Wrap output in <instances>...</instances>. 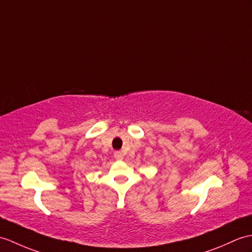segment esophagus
<instances>
[{"label":"esophagus","mask_w":252,"mask_h":252,"mask_svg":"<svg viewBox=\"0 0 252 252\" xmlns=\"http://www.w3.org/2000/svg\"><path fill=\"white\" fill-rule=\"evenodd\" d=\"M114 157H115L116 160H119V161L124 159V156H122V154L120 153V151H116V153L114 154Z\"/></svg>","instance_id":"1"}]
</instances>
